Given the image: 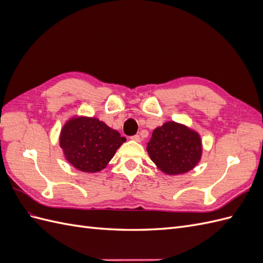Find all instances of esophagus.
I'll return each instance as SVG.
<instances>
[{
    "mask_svg": "<svg viewBox=\"0 0 263 263\" xmlns=\"http://www.w3.org/2000/svg\"><path fill=\"white\" fill-rule=\"evenodd\" d=\"M130 139H133L135 141H140V136L139 135H134V136L130 137Z\"/></svg>",
    "mask_w": 263,
    "mask_h": 263,
    "instance_id": "1",
    "label": "esophagus"
}]
</instances>
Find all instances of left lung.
<instances>
[{"instance_id": "8db88e82", "label": "left lung", "mask_w": 263, "mask_h": 263, "mask_svg": "<svg viewBox=\"0 0 263 263\" xmlns=\"http://www.w3.org/2000/svg\"><path fill=\"white\" fill-rule=\"evenodd\" d=\"M147 151L162 172L171 176L185 173L200 161L201 138L187 127L168 122L154 130Z\"/></svg>"}]
</instances>
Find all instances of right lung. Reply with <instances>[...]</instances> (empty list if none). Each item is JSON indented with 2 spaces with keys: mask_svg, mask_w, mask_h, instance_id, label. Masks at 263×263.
I'll use <instances>...</instances> for the list:
<instances>
[{
  "mask_svg": "<svg viewBox=\"0 0 263 263\" xmlns=\"http://www.w3.org/2000/svg\"><path fill=\"white\" fill-rule=\"evenodd\" d=\"M125 137L93 117L70 119L60 135V147L67 160L83 172L104 169Z\"/></svg>",
  "mask_w": 263,
  "mask_h": 263,
  "instance_id": "right-lung-1",
  "label": "right lung"
}]
</instances>
